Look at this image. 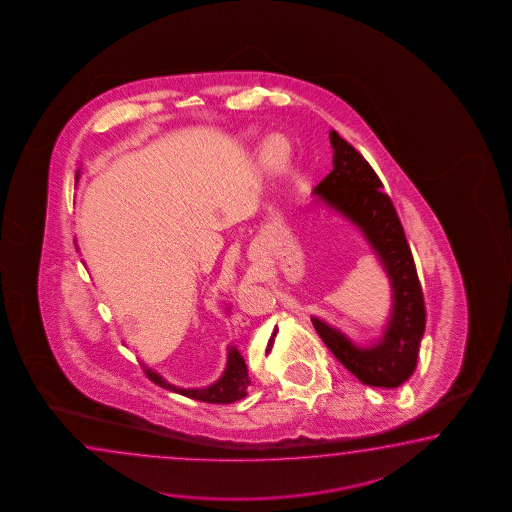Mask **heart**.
Instances as JSON below:
<instances>
[{
  "label": "heart",
  "mask_w": 512,
  "mask_h": 512,
  "mask_svg": "<svg viewBox=\"0 0 512 512\" xmlns=\"http://www.w3.org/2000/svg\"><path fill=\"white\" fill-rule=\"evenodd\" d=\"M263 158L271 165H280L287 158V143L280 136H272L263 145Z\"/></svg>",
  "instance_id": "obj_1"
}]
</instances>
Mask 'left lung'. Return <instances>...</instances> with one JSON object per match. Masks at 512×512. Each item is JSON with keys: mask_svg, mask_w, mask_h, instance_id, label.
Returning <instances> with one entry per match:
<instances>
[{"mask_svg": "<svg viewBox=\"0 0 512 512\" xmlns=\"http://www.w3.org/2000/svg\"><path fill=\"white\" fill-rule=\"evenodd\" d=\"M332 171L318 183V194L329 209L360 229L369 241L392 289V312L378 341L367 347L314 318L312 325L323 343L365 385L394 389L416 369L420 341L425 332V303L411 247L391 198L381 192V181L369 161L351 143L331 131Z\"/></svg>", "mask_w": 512, "mask_h": 512, "instance_id": "1", "label": "left lung"}]
</instances>
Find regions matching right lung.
Returning a JSON list of instances; mask_svg holds the SVG:
<instances>
[{
    "mask_svg": "<svg viewBox=\"0 0 512 512\" xmlns=\"http://www.w3.org/2000/svg\"><path fill=\"white\" fill-rule=\"evenodd\" d=\"M80 176V171L76 172V180ZM143 371L147 374L149 380L154 381L163 389H169L172 392H180L192 400L205 401V403H232V401L241 400L247 396V389L251 385L247 365L236 347H229V356H227V367L221 374L218 381H214L209 387L203 389H181L172 385L169 381L163 380L160 374L152 371L149 367L143 365Z\"/></svg>",
    "mask_w": 512,
    "mask_h": 512,
    "instance_id": "obj_1",
    "label": "right lung"
}]
</instances>
